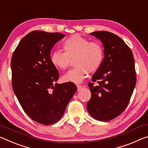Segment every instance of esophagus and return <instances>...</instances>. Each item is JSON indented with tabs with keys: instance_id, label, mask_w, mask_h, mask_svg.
Masks as SVG:
<instances>
[{
	"instance_id": "1",
	"label": "esophagus",
	"mask_w": 148,
	"mask_h": 148,
	"mask_svg": "<svg viewBox=\"0 0 148 148\" xmlns=\"http://www.w3.org/2000/svg\"><path fill=\"white\" fill-rule=\"evenodd\" d=\"M77 86V89H78V91H79V90H80L82 88V86L81 85H77L76 86Z\"/></svg>"
}]
</instances>
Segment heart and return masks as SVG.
I'll return each mask as SVG.
<instances>
[{
  "instance_id": "1",
  "label": "heart",
  "mask_w": 148,
  "mask_h": 148,
  "mask_svg": "<svg viewBox=\"0 0 148 148\" xmlns=\"http://www.w3.org/2000/svg\"><path fill=\"white\" fill-rule=\"evenodd\" d=\"M64 53L55 51L51 54V64L58 69L65 70L74 60L76 67L64 75L63 81L81 83L89 72H93L99 69L104 58L103 49L97 42H90L79 35H73L62 44Z\"/></svg>"
}]
</instances>
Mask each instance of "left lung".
<instances>
[{"label": "left lung", "instance_id": "obj_1", "mask_svg": "<svg viewBox=\"0 0 148 148\" xmlns=\"http://www.w3.org/2000/svg\"><path fill=\"white\" fill-rule=\"evenodd\" d=\"M102 42L104 58L89 83L91 93L87 110L93 119L109 121L125 111L136 84L131 49L121 37L109 32L91 33Z\"/></svg>", "mask_w": 148, "mask_h": 148}]
</instances>
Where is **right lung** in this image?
Instances as JSON below:
<instances>
[{
	"label": "right lung",
	"mask_w": 148,
	"mask_h": 148,
	"mask_svg": "<svg viewBox=\"0 0 148 148\" xmlns=\"http://www.w3.org/2000/svg\"><path fill=\"white\" fill-rule=\"evenodd\" d=\"M65 36L33 31L20 41L11 60L12 88L20 104L32 120L44 125L60 120L77 91L72 82L58 84L51 51Z\"/></svg>",
	"instance_id": "1"
}]
</instances>
